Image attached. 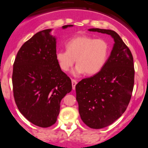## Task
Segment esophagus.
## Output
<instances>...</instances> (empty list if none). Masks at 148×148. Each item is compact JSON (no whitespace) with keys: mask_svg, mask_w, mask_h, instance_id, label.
<instances>
[{"mask_svg":"<svg viewBox=\"0 0 148 148\" xmlns=\"http://www.w3.org/2000/svg\"><path fill=\"white\" fill-rule=\"evenodd\" d=\"M77 84V81L76 80L72 79V89L73 90H75V87H76V85Z\"/></svg>","mask_w":148,"mask_h":148,"instance_id":"obj_1","label":"esophagus"}]
</instances>
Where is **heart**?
<instances>
[{"mask_svg": "<svg viewBox=\"0 0 148 148\" xmlns=\"http://www.w3.org/2000/svg\"><path fill=\"white\" fill-rule=\"evenodd\" d=\"M66 51H57L56 53L59 67L67 72L77 63L72 71L74 76L86 72L92 75L103 68L109 53L108 43L102 39H95L87 35H81L69 40L65 45Z\"/></svg>", "mask_w": 148, "mask_h": 148, "instance_id": "b5f03b06", "label": "heart"}]
</instances>
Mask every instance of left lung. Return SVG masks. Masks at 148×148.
Returning a JSON list of instances; mask_svg holds the SVG:
<instances>
[{
  "label": "left lung",
  "instance_id": "left-lung-1",
  "mask_svg": "<svg viewBox=\"0 0 148 148\" xmlns=\"http://www.w3.org/2000/svg\"><path fill=\"white\" fill-rule=\"evenodd\" d=\"M88 30L111 35L115 42L103 68L76 86L81 120L92 129H101L114 123L126 111L134 88V60L130 49L115 31Z\"/></svg>",
  "mask_w": 148,
  "mask_h": 148
}]
</instances>
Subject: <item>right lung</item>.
Masks as SVG:
<instances>
[{"label":"right lung","mask_w":148,"mask_h":148,"mask_svg":"<svg viewBox=\"0 0 148 148\" xmlns=\"http://www.w3.org/2000/svg\"><path fill=\"white\" fill-rule=\"evenodd\" d=\"M51 30L38 32L25 42L13 65L16 106L28 121L40 127L56 123L61 100L72 88L71 79L61 70L56 58V38L51 34Z\"/></svg>","instance_id":"right-lung-1"}]
</instances>
